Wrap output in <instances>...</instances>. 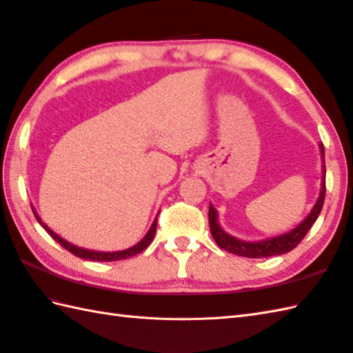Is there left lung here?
I'll return each instance as SVG.
<instances>
[{
  "label": "left lung",
  "mask_w": 353,
  "mask_h": 353,
  "mask_svg": "<svg viewBox=\"0 0 353 353\" xmlns=\"http://www.w3.org/2000/svg\"><path fill=\"white\" fill-rule=\"evenodd\" d=\"M320 153H321V188L319 199L316 201V205L312 206L311 212L308 216L299 223L297 226L287 232V234H282L279 236H273V238H267V239H261V241H243L234 235L228 234L226 230H223L219 223V212L216 209L212 206V203H209V228H211V234L212 238L215 239V243L221 247L223 250H226L229 253L238 254V256H244V258H268V256H276V254H283L288 253L290 250L294 249V247L302 241L305 238L306 232H308L312 224L316 223L317 216L321 212V208H323V201H325V192H326V186H325V148L323 144H319Z\"/></svg>",
  "instance_id": "1"
}]
</instances>
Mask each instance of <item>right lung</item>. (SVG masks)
<instances>
[{"instance_id": "1", "label": "right lung", "mask_w": 353, "mask_h": 353, "mask_svg": "<svg viewBox=\"0 0 353 353\" xmlns=\"http://www.w3.org/2000/svg\"><path fill=\"white\" fill-rule=\"evenodd\" d=\"M33 209V208H32ZM33 214L37 219V221H39L41 226L48 232V235L54 239V241H57L59 244H61L63 249H66L68 252H71L72 254H76V256L81 258V259H89V261H101V262H110V261H121V259H127V258H132L134 256V254L141 253L142 250H145L147 247L150 245V243L153 241L154 238V234H156V224H157V216L153 220V224L150 226L148 232L145 234V236L141 239V241L138 244H134L132 247H129V249L125 250H118V252H100V250H89V249H83V247H79L76 244H72L70 241H66V239H63L62 236H59L54 230H51L47 224H45L41 216L36 214V211L33 209Z\"/></svg>"}]
</instances>
